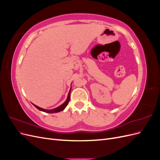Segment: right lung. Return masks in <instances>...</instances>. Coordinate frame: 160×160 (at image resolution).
Here are the masks:
<instances>
[{
	"mask_svg": "<svg viewBox=\"0 0 160 160\" xmlns=\"http://www.w3.org/2000/svg\"><path fill=\"white\" fill-rule=\"evenodd\" d=\"M71 89L69 92V94H68V96H67V100L65 101V102L62 103V105H61L60 106H59V107L57 108H55V109H42V108H41L39 107H38V106L34 105V106L36 108H37L38 110L40 111H44V112H46V113H57V112H59V111H61L62 110H64L65 108H66V106L68 105V103L69 101L70 100V92H71Z\"/></svg>",
	"mask_w": 160,
	"mask_h": 160,
	"instance_id": "1",
	"label": "right lung"
}]
</instances>
